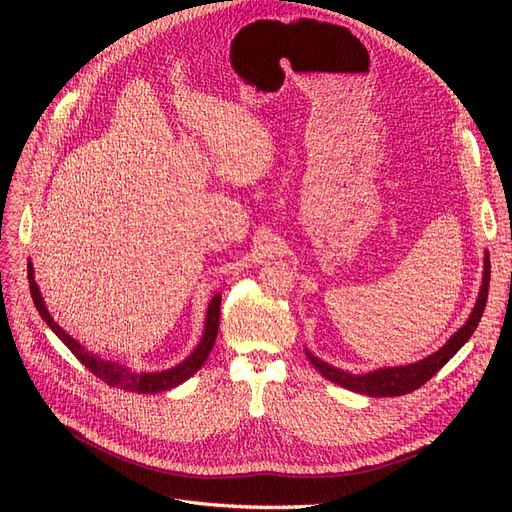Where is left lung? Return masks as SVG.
I'll list each match as a JSON object with an SVG mask.
<instances>
[{"label": "left lung", "instance_id": "8db88e82", "mask_svg": "<svg viewBox=\"0 0 512 512\" xmlns=\"http://www.w3.org/2000/svg\"><path fill=\"white\" fill-rule=\"evenodd\" d=\"M488 290H490V253H483V274H481V288L477 294L475 307L469 315V319L465 321V326H461L456 330L442 348H438L436 353L427 355L425 359H419L417 363H409V365H396V367H380L373 369L367 373H348L344 369H338L326 361H321L319 357H315L311 351L305 348V355L311 361V365L324 375L326 380L346 388L353 390L359 394H367V396H402L409 394L417 388H421L429 378L434 375L461 351V346L471 338V334L475 332L479 319L483 315V309H486V301H488Z\"/></svg>", "mask_w": 512, "mask_h": 512}]
</instances>
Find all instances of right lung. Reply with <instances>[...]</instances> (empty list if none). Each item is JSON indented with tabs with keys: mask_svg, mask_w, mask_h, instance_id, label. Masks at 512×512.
Masks as SVG:
<instances>
[{
	"mask_svg": "<svg viewBox=\"0 0 512 512\" xmlns=\"http://www.w3.org/2000/svg\"><path fill=\"white\" fill-rule=\"evenodd\" d=\"M29 267V288H31V297L33 303L39 311V315L43 317L45 324L51 328V332L56 334L68 348L70 353L83 363L93 375H97L99 380H103L107 386L112 388H120L126 392H139V394H157V392H166L172 390L176 386H180L182 382H186L191 375H195L207 361L211 348L215 344V336H218V328H220V303H222V294H215L209 301L207 307V315H205V328H203V336L199 340V344L195 346V351L188 355L182 363L166 369V371H137L128 365H122L118 361H107L101 359L99 355L87 351V348L80 344L78 340H74L64 328H60V324L56 319L51 317V313L45 307V301L41 297V290L35 282V270L33 263L29 259L26 263Z\"/></svg>",
	"mask_w": 512,
	"mask_h": 512,
	"instance_id": "right-lung-1",
	"label": "right lung"
}]
</instances>
